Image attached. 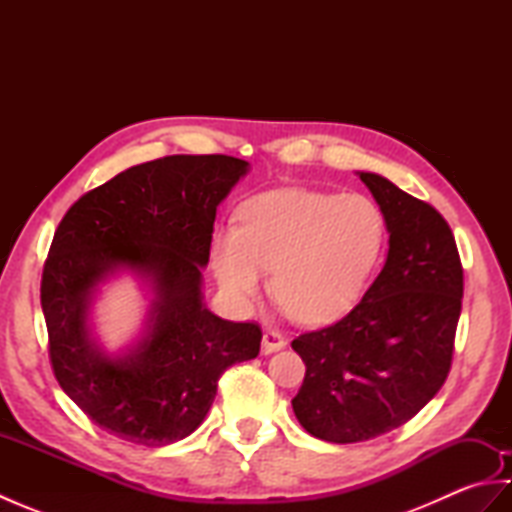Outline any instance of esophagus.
<instances>
[{"instance_id":"esophagus-1","label":"esophagus","mask_w":512,"mask_h":512,"mask_svg":"<svg viewBox=\"0 0 512 512\" xmlns=\"http://www.w3.org/2000/svg\"><path fill=\"white\" fill-rule=\"evenodd\" d=\"M262 347H264V352H266V354H270V352H277V350H281V347H286V339H284V336H281V332H277V330H268V332H264Z\"/></svg>"}]
</instances>
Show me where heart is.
Segmentation results:
<instances>
[{
  "mask_svg": "<svg viewBox=\"0 0 512 512\" xmlns=\"http://www.w3.org/2000/svg\"><path fill=\"white\" fill-rule=\"evenodd\" d=\"M385 244V220L361 193L277 189L244 204L239 226L213 235V268L237 303L255 301L273 270L290 319L317 325L350 310Z\"/></svg>",
  "mask_w": 512,
  "mask_h": 512,
  "instance_id": "obj_1",
  "label": "heart"
}]
</instances>
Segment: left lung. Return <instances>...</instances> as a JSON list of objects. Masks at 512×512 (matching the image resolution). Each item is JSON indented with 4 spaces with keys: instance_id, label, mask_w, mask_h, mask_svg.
Wrapping results in <instances>:
<instances>
[{
    "instance_id": "left-lung-1",
    "label": "left lung",
    "mask_w": 512,
    "mask_h": 512,
    "mask_svg": "<svg viewBox=\"0 0 512 512\" xmlns=\"http://www.w3.org/2000/svg\"><path fill=\"white\" fill-rule=\"evenodd\" d=\"M389 231L387 262L336 323L292 341L306 376L292 409L314 438L372 440L411 420L453 363L464 270L449 222L376 173H361Z\"/></svg>"
}]
</instances>
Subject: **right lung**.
<instances>
[{"instance_id":"right-lung-1","label":"right lung","mask_w":512,"mask_h":512,"mask_svg":"<svg viewBox=\"0 0 512 512\" xmlns=\"http://www.w3.org/2000/svg\"><path fill=\"white\" fill-rule=\"evenodd\" d=\"M248 162L165 156L118 173L76 200L54 231L41 308L54 378L94 424L125 442L165 447L211 409L228 367L259 354V323H233L202 306L215 211ZM147 274L159 295L148 339L110 362L87 339L91 288L114 267Z\"/></svg>"}]
</instances>
